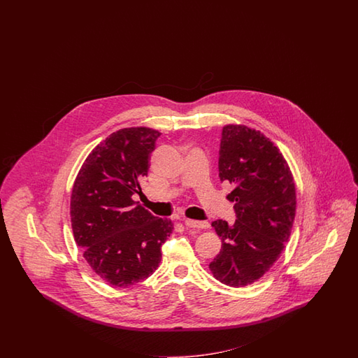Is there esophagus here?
<instances>
[{
  "mask_svg": "<svg viewBox=\"0 0 358 358\" xmlns=\"http://www.w3.org/2000/svg\"><path fill=\"white\" fill-rule=\"evenodd\" d=\"M185 224L192 228H208L210 223L207 220H193V219H185Z\"/></svg>",
  "mask_w": 358,
  "mask_h": 358,
  "instance_id": "esophagus-1",
  "label": "esophagus"
}]
</instances>
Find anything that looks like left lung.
I'll list each match as a JSON object with an SVG mask.
<instances>
[{
    "label": "left lung",
    "instance_id": "1",
    "mask_svg": "<svg viewBox=\"0 0 358 358\" xmlns=\"http://www.w3.org/2000/svg\"><path fill=\"white\" fill-rule=\"evenodd\" d=\"M219 178L234 184L227 195L236 220L213 222L222 250L210 262L214 277L240 287L257 281L281 256L295 217V185L280 150L260 131L226 126L219 148Z\"/></svg>",
    "mask_w": 358,
    "mask_h": 358
}]
</instances>
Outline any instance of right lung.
I'll use <instances>...</instances> for the list:
<instances>
[{
	"label": "right lung",
	"instance_id": "add662e5",
	"mask_svg": "<svg viewBox=\"0 0 358 358\" xmlns=\"http://www.w3.org/2000/svg\"><path fill=\"white\" fill-rule=\"evenodd\" d=\"M159 136L147 127L113 132L89 153L73 185L71 222L77 245L90 268L117 287L150 277L173 231L169 219L155 217L132 201L141 193Z\"/></svg>",
	"mask_w": 358,
	"mask_h": 358
}]
</instances>
